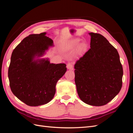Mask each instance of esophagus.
<instances>
[{"label": "esophagus", "instance_id": "1", "mask_svg": "<svg viewBox=\"0 0 133 133\" xmlns=\"http://www.w3.org/2000/svg\"><path fill=\"white\" fill-rule=\"evenodd\" d=\"M66 68L68 69L73 70V64L72 63H68L66 65Z\"/></svg>", "mask_w": 133, "mask_h": 133}]
</instances>
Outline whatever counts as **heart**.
<instances>
[{"label": "heart", "mask_w": 133, "mask_h": 133, "mask_svg": "<svg viewBox=\"0 0 133 133\" xmlns=\"http://www.w3.org/2000/svg\"><path fill=\"white\" fill-rule=\"evenodd\" d=\"M80 41V39L74 38L70 41H68L64 44V48L66 49H71L74 48ZM87 48V44L85 42L80 43L76 48V53L80 55L85 52Z\"/></svg>", "instance_id": "b5f03b06"}]
</instances>
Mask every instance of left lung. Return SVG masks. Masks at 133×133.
<instances>
[{
  "instance_id": "8db88e82",
  "label": "left lung",
  "mask_w": 133,
  "mask_h": 133,
  "mask_svg": "<svg viewBox=\"0 0 133 133\" xmlns=\"http://www.w3.org/2000/svg\"><path fill=\"white\" fill-rule=\"evenodd\" d=\"M89 34L90 48L74 65L75 83L83 102L102 106L121 89L123 70L117 50L108 40L100 34Z\"/></svg>"
}]
</instances>
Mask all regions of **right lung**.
<instances>
[{
	"mask_svg": "<svg viewBox=\"0 0 133 133\" xmlns=\"http://www.w3.org/2000/svg\"><path fill=\"white\" fill-rule=\"evenodd\" d=\"M45 34H31L24 39L12 53L8 69L12 92L31 107L49 102L57 82L66 71L65 64H50L45 59L33 61L35 56H42L53 45V41Z\"/></svg>",
	"mask_w": 133,
	"mask_h": 133,
	"instance_id": "right-lung-1",
	"label": "right lung"
}]
</instances>
